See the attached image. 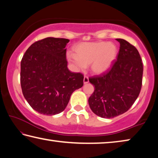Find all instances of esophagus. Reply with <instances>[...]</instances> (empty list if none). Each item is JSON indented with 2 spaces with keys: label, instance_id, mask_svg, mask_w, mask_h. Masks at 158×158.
I'll return each mask as SVG.
<instances>
[{
  "label": "esophagus",
  "instance_id": "34e87169",
  "mask_svg": "<svg viewBox=\"0 0 158 158\" xmlns=\"http://www.w3.org/2000/svg\"><path fill=\"white\" fill-rule=\"evenodd\" d=\"M89 77H86V76H85L84 78V84H88V83H89Z\"/></svg>",
  "mask_w": 158,
  "mask_h": 158
}]
</instances>
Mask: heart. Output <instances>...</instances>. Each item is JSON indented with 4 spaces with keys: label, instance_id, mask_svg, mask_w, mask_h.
Wrapping results in <instances>:
<instances>
[{
    "label": "heart",
    "instance_id": "b5f03b06",
    "mask_svg": "<svg viewBox=\"0 0 158 158\" xmlns=\"http://www.w3.org/2000/svg\"><path fill=\"white\" fill-rule=\"evenodd\" d=\"M75 54H68V60L77 70L82 71L90 65L92 73L102 74L108 72L116 62V45L105 41L80 42L74 47Z\"/></svg>",
    "mask_w": 158,
    "mask_h": 158
}]
</instances>
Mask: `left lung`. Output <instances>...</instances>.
<instances>
[{"instance_id":"left-lung-1","label":"left lung","mask_w":158,"mask_h":158,"mask_svg":"<svg viewBox=\"0 0 158 158\" xmlns=\"http://www.w3.org/2000/svg\"><path fill=\"white\" fill-rule=\"evenodd\" d=\"M116 40L120 50L111 70L89 79L95 86L89 98L90 108L105 118L126 112L137 100L142 85L143 64L137 49L125 40Z\"/></svg>"}]
</instances>
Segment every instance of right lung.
Here are the masks:
<instances>
[{
	"label": "right lung",
	"instance_id": "obj_1",
	"mask_svg": "<svg viewBox=\"0 0 158 158\" xmlns=\"http://www.w3.org/2000/svg\"><path fill=\"white\" fill-rule=\"evenodd\" d=\"M68 39L47 37L31 45L21 62V86L35 111L47 116L64 111L74 90L84 85L81 73H71L66 60Z\"/></svg>",
	"mask_w": 158,
	"mask_h": 158
}]
</instances>
